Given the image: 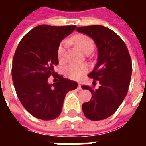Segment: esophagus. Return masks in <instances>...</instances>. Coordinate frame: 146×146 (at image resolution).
<instances>
[{
	"label": "esophagus",
	"instance_id": "1",
	"mask_svg": "<svg viewBox=\"0 0 146 146\" xmlns=\"http://www.w3.org/2000/svg\"><path fill=\"white\" fill-rule=\"evenodd\" d=\"M77 89H78V90H82V88H81V84H78Z\"/></svg>",
	"mask_w": 146,
	"mask_h": 146
}]
</instances>
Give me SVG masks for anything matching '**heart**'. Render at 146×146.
Returning a JSON list of instances; mask_svg holds the SVG:
<instances>
[{
  "mask_svg": "<svg viewBox=\"0 0 146 146\" xmlns=\"http://www.w3.org/2000/svg\"><path fill=\"white\" fill-rule=\"evenodd\" d=\"M69 43H73L83 51L88 52L92 51L94 48V42L88 36L84 34H77L68 40ZM67 41L64 40L60 44L58 48V58L60 63H64L66 61ZM88 68L84 64H70L64 69L65 75L72 80H79L85 74Z\"/></svg>",
  "mask_w": 146,
  "mask_h": 146,
  "instance_id": "heart-1",
  "label": "heart"
}]
</instances>
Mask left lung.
<instances>
[{"instance_id":"1","label":"left lung","mask_w":146,"mask_h":146,"mask_svg":"<svg viewBox=\"0 0 146 146\" xmlns=\"http://www.w3.org/2000/svg\"><path fill=\"white\" fill-rule=\"evenodd\" d=\"M76 31L84 33L95 41L98 59L89 77L98 80L100 86L92 89V98L82 105L84 116L91 120L106 119L116 112L125 98L132 73L131 58L127 46L114 31L103 26L77 27Z\"/></svg>"}]
</instances>
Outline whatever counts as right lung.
Returning a JSON list of instances; mask_svg holds the SVG:
<instances>
[{
  "label": "right lung",
  "instance_id": "obj_1",
  "mask_svg": "<svg viewBox=\"0 0 146 146\" xmlns=\"http://www.w3.org/2000/svg\"><path fill=\"white\" fill-rule=\"evenodd\" d=\"M76 26L40 25L25 35L15 52L11 76L15 89L23 107L37 119L51 120L60 115L66 93L77 88V83L55 75L60 42ZM51 75L60 79L49 84Z\"/></svg>",
  "mask_w": 146,
  "mask_h": 146
}]
</instances>
